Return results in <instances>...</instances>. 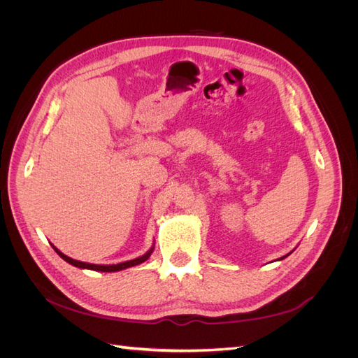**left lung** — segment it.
I'll list each match as a JSON object with an SVG mask.
<instances>
[{"instance_id":"1","label":"left lung","mask_w":358,"mask_h":358,"mask_svg":"<svg viewBox=\"0 0 358 358\" xmlns=\"http://www.w3.org/2000/svg\"><path fill=\"white\" fill-rule=\"evenodd\" d=\"M289 254H291V252H289ZM289 254H287V255H284V257H280V258H279V259H284V258H285V257H288V255H289Z\"/></svg>"}]
</instances>
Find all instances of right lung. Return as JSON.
I'll return each mask as SVG.
<instances>
[{
    "label": "right lung",
    "instance_id": "right-lung-1",
    "mask_svg": "<svg viewBox=\"0 0 358 358\" xmlns=\"http://www.w3.org/2000/svg\"><path fill=\"white\" fill-rule=\"evenodd\" d=\"M52 248L55 249L57 254L62 258L66 259V262L74 267H79V268H90V270H95V272H119V270H124V268H128V267H134L137 264H142L145 263L146 259L150 257V254L154 252V246L149 249V251L142 255V257H137L134 259H129V262H124V263H119V264H91V263H83V262H78V259H73L70 257H67L66 254H62L58 248H55L52 245Z\"/></svg>",
    "mask_w": 358,
    "mask_h": 358
}]
</instances>
